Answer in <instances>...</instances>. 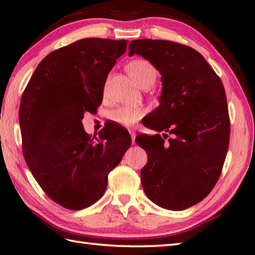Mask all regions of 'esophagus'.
Listing matches in <instances>:
<instances>
[{"instance_id":"34e87169","label":"esophagus","mask_w":255,"mask_h":255,"mask_svg":"<svg viewBox=\"0 0 255 255\" xmlns=\"http://www.w3.org/2000/svg\"><path fill=\"white\" fill-rule=\"evenodd\" d=\"M129 132H130V136H131V142L132 144L136 143V141H134V139H136V131L133 130V129H129Z\"/></svg>"}]
</instances>
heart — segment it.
I'll use <instances>...</instances> for the list:
<instances>
[{
    "label": "heart",
    "instance_id": "b5f03b06",
    "mask_svg": "<svg viewBox=\"0 0 255 255\" xmlns=\"http://www.w3.org/2000/svg\"><path fill=\"white\" fill-rule=\"evenodd\" d=\"M129 75L139 87L149 88L154 84L158 76L156 66L144 58L133 59L127 65ZM146 114V109L141 106H123L115 109L109 115L114 123L122 126H132Z\"/></svg>",
    "mask_w": 255,
    "mask_h": 255
}]
</instances>
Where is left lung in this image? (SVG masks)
<instances>
[{
  "label": "left lung",
  "mask_w": 255,
  "mask_h": 255,
  "mask_svg": "<svg viewBox=\"0 0 255 255\" xmlns=\"http://www.w3.org/2000/svg\"><path fill=\"white\" fill-rule=\"evenodd\" d=\"M139 54L161 73L159 107L147 128L160 134H139L147 152L141 171L144 193L167 210H184L203 200L222 172L230 140L222 81L196 49L164 39H134L129 56ZM173 137L166 142V132Z\"/></svg>",
  "instance_id": "left-lung-1"
}]
</instances>
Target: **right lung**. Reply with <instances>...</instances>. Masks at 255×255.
<instances>
[{
    "mask_svg": "<svg viewBox=\"0 0 255 255\" xmlns=\"http://www.w3.org/2000/svg\"><path fill=\"white\" fill-rule=\"evenodd\" d=\"M128 41L83 38L55 49L38 64L19 104L23 156L49 199L82 210L103 197L108 173L131 143L119 125L108 124L98 139L84 130V114L95 113L104 86Z\"/></svg>",
    "mask_w": 255,
    "mask_h": 255,
    "instance_id": "add662e5",
    "label": "right lung"
}]
</instances>
